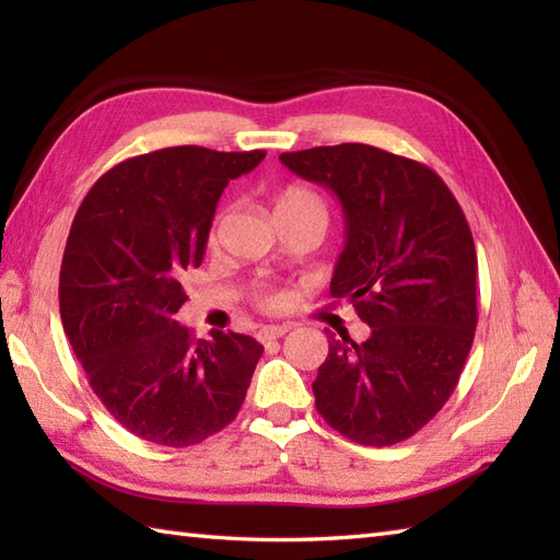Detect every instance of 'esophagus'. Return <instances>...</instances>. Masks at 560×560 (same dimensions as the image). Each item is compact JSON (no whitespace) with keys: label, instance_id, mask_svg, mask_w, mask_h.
<instances>
[{"label":"esophagus","instance_id":"34e87169","mask_svg":"<svg viewBox=\"0 0 560 560\" xmlns=\"http://www.w3.org/2000/svg\"><path fill=\"white\" fill-rule=\"evenodd\" d=\"M287 331H291V325H271V327L259 329L257 339H259L261 343H267V341H273V339H281L283 335H287Z\"/></svg>","mask_w":560,"mask_h":560}]
</instances>
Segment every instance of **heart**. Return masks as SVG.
<instances>
[{
  "label": "heart",
  "instance_id": "heart-1",
  "mask_svg": "<svg viewBox=\"0 0 560 560\" xmlns=\"http://www.w3.org/2000/svg\"><path fill=\"white\" fill-rule=\"evenodd\" d=\"M293 207H319V201H317V197L311 192V189L299 187V185H291V187L283 189V192L277 197V211H281V209H293ZM217 231H219V221L213 223V229H211V233H209V241H211V243L217 241ZM279 303H281L279 295H267V299H265V305H267V307H277Z\"/></svg>",
  "mask_w": 560,
  "mask_h": 560
}]
</instances>
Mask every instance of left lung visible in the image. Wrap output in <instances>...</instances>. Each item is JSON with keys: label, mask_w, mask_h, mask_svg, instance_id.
Instances as JSON below:
<instances>
[{"label": "left lung", "mask_w": 560, "mask_h": 560, "mask_svg": "<svg viewBox=\"0 0 560 560\" xmlns=\"http://www.w3.org/2000/svg\"><path fill=\"white\" fill-rule=\"evenodd\" d=\"M337 195L347 243L329 293L371 337L329 335L313 383L319 416L361 445L401 443L443 409L477 329V249L455 195L428 165L368 144L281 153Z\"/></svg>", "instance_id": "8db88e82"}]
</instances>
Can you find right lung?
<instances>
[{
  "label": "right lung",
  "instance_id": "1",
  "mask_svg": "<svg viewBox=\"0 0 560 560\" xmlns=\"http://www.w3.org/2000/svg\"><path fill=\"white\" fill-rule=\"evenodd\" d=\"M265 156L171 147L127 159L71 223L59 271L65 335L105 409L149 443L197 445L241 411L265 347L219 329L195 339L175 313L225 185Z\"/></svg>",
  "mask_w": 560,
  "mask_h": 560
}]
</instances>
